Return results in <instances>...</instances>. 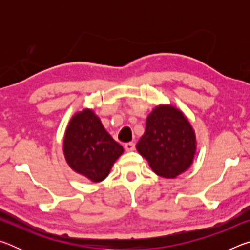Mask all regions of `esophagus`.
<instances>
[{
    "label": "esophagus",
    "instance_id": "obj_1",
    "mask_svg": "<svg viewBox=\"0 0 250 250\" xmlns=\"http://www.w3.org/2000/svg\"><path fill=\"white\" fill-rule=\"evenodd\" d=\"M125 149L126 151H133L135 149V145L133 142H128L125 145Z\"/></svg>",
    "mask_w": 250,
    "mask_h": 250
}]
</instances>
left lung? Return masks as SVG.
I'll list each match as a JSON object with an SVG mask.
<instances>
[{"instance_id": "8db88e82", "label": "left lung", "mask_w": 250, "mask_h": 250, "mask_svg": "<svg viewBox=\"0 0 250 250\" xmlns=\"http://www.w3.org/2000/svg\"><path fill=\"white\" fill-rule=\"evenodd\" d=\"M137 150L156 174L173 179L193 163L195 132L181 110L171 104H161L147 116L145 134Z\"/></svg>"}]
</instances>
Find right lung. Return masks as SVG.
<instances>
[{"label":"right lung","mask_w":250,"mask_h":250,"mask_svg":"<svg viewBox=\"0 0 250 250\" xmlns=\"http://www.w3.org/2000/svg\"><path fill=\"white\" fill-rule=\"evenodd\" d=\"M122 153L124 147L92 110L83 109L71 118L64 138V155L71 170L97 183L108 176Z\"/></svg>","instance_id":"obj_1"}]
</instances>
